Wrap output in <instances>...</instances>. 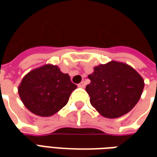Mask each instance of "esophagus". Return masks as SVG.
I'll list each match as a JSON object with an SVG mask.
<instances>
[{
  "label": "esophagus",
  "mask_w": 157,
  "mask_h": 157,
  "mask_svg": "<svg viewBox=\"0 0 157 157\" xmlns=\"http://www.w3.org/2000/svg\"><path fill=\"white\" fill-rule=\"evenodd\" d=\"M85 86H86L85 82H82L81 83H79L78 84L79 87H82V88H83V87H85Z\"/></svg>",
  "instance_id": "1"
}]
</instances>
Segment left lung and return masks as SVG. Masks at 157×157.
<instances>
[{
  "instance_id": "8db88e82",
  "label": "left lung",
  "mask_w": 157,
  "mask_h": 157,
  "mask_svg": "<svg viewBox=\"0 0 157 157\" xmlns=\"http://www.w3.org/2000/svg\"><path fill=\"white\" fill-rule=\"evenodd\" d=\"M86 86L93 108L103 117L116 118L131 110L141 97L144 80L135 69L112 61L94 67Z\"/></svg>"
}]
</instances>
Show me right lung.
I'll list each match as a JSON object with an SVG mask.
<instances>
[{
  "label": "right lung",
  "mask_w": 157,
  "mask_h": 157,
  "mask_svg": "<svg viewBox=\"0 0 157 157\" xmlns=\"http://www.w3.org/2000/svg\"><path fill=\"white\" fill-rule=\"evenodd\" d=\"M77 86L58 66L43 65L28 73L18 86L20 98L30 112L41 117L52 116L66 105Z\"/></svg>",
  "instance_id": "1"
}]
</instances>
